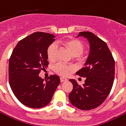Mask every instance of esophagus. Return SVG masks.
I'll return each instance as SVG.
<instances>
[{
  "instance_id": "1",
  "label": "esophagus",
  "mask_w": 126,
  "mask_h": 126,
  "mask_svg": "<svg viewBox=\"0 0 126 126\" xmlns=\"http://www.w3.org/2000/svg\"><path fill=\"white\" fill-rule=\"evenodd\" d=\"M60 79H61V83H62V82H64V81H67V79L66 78H60Z\"/></svg>"
}]
</instances>
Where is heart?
Masks as SVG:
<instances>
[{
  "label": "heart",
  "mask_w": 126,
  "mask_h": 126,
  "mask_svg": "<svg viewBox=\"0 0 126 126\" xmlns=\"http://www.w3.org/2000/svg\"><path fill=\"white\" fill-rule=\"evenodd\" d=\"M61 44L69 50L74 57L79 60L83 59V53L84 49V45L82 42L76 38H70L65 39L61 42ZM58 47L55 43H52L47 49V57L50 61H55ZM53 71L57 74L62 76H65L69 73L74 71V67L72 65H67L62 63L56 64L53 68Z\"/></svg>",
  "instance_id": "b5f03b06"
}]
</instances>
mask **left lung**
<instances>
[{"instance_id": "left-lung-1", "label": "left lung", "mask_w": 126, "mask_h": 126, "mask_svg": "<svg viewBox=\"0 0 126 126\" xmlns=\"http://www.w3.org/2000/svg\"><path fill=\"white\" fill-rule=\"evenodd\" d=\"M86 38L90 43V53L85 67L76 74L85 78L84 84L80 86L74 79L69 94L71 104L83 110L100 106L107 98L112 88L115 76V61L107 43L92 32H79L78 36Z\"/></svg>"}]
</instances>
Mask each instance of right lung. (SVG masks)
Returning a JSON list of instances; mask_svg holds the SVG:
<instances>
[{
  "label": "right lung",
  "mask_w": 126,
  "mask_h": 126,
  "mask_svg": "<svg viewBox=\"0 0 126 126\" xmlns=\"http://www.w3.org/2000/svg\"><path fill=\"white\" fill-rule=\"evenodd\" d=\"M55 36L35 32L17 43L9 62V84L17 99L25 106L39 109L50 102L60 83L59 77L41 78V70L48 64L47 49Z\"/></svg>",
  "instance_id": "add662e5"
}]
</instances>
